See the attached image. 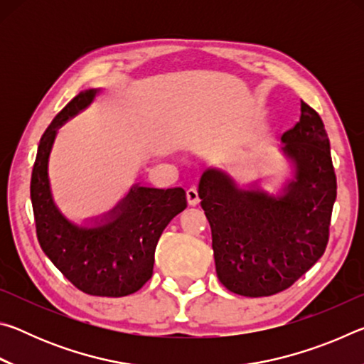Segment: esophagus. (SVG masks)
Here are the masks:
<instances>
[{
  "instance_id": "esophagus-1",
  "label": "esophagus",
  "mask_w": 364,
  "mask_h": 364,
  "mask_svg": "<svg viewBox=\"0 0 364 364\" xmlns=\"http://www.w3.org/2000/svg\"><path fill=\"white\" fill-rule=\"evenodd\" d=\"M186 197H188V204L189 205H197L200 202V199H199V193H197V189L196 188H189L188 191H186Z\"/></svg>"
}]
</instances>
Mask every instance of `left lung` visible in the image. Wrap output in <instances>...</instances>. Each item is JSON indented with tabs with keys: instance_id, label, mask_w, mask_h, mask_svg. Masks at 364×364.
Masks as SVG:
<instances>
[{
	"instance_id": "left-lung-1",
	"label": "left lung",
	"mask_w": 364,
	"mask_h": 364,
	"mask_svg": "<svg viewBox=\"0 0 364 364\" xmlns=\"http://www.w3.org/2000/svg\"><path fill=\"white\" fill-rule=\"evenodd\" d=\"M294 180L279 196L241 189L218 168L200 176V207L212 230L221 284L245 297L286 291L324 254L337 180L324 123L300 101V119L281 136Z\"/></svg>"
}]
</instances>
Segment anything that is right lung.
<instances>
[{
  "label": "right lung",
  "instance_id": "right-lung-1",
  "mask_svg": "<svg viewBox=\"0 0 364 364\" xmlns=\"http://www.w3.org/2000/svg\"><path fill=\"white\" fill-rule=\"evenodd\" d=\"M100 90L78 93L49 123L32 170L36 237L46 257L73 286L97 297H123L151 279L159 237L188 207L183 188L134 186L95 226H78L59 212L48 180V157L58 128L95 101Z\"/></svg>",
  "mask_w": 364,
  "mask_h": 364
}]
</instances>
